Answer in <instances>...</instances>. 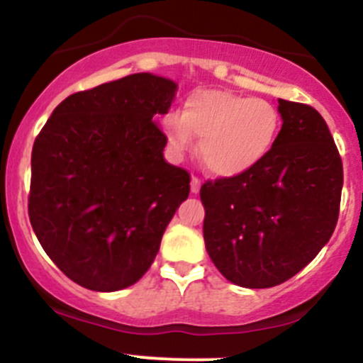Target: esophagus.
Instances as JSON below:
<instances>
[{
	"label": "esophagus",
	"mask_w": 363,
	"mask_h": 363,
	"mask_svg": "<svg viewBox=\"0 0 363 363\" xmlns=\"http://www.w3.org/2000/svg\"><path fill=\"white\" fill-rule=\"evenodd\" d=\"M201 189V178L199 177H192V182H190V190L192 194H197Z\"/></svg>",
	"instance_id": "1"
}]
</instances>
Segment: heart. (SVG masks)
<instances>
[{
  "label": "heart",
  "instance_id": "heart-1",
  "mask_svg": "<svg viewBox=\"0 0 363 363\" xmlns=\"http://www.w3.org/2000/svg\"><path fill=\"white\" fill-rule=\"evenodd\" d=\"M279 113L262 98L227 91H196L182 115L164 118L167 143L177 154L201 138L199 157L216 177H236L260 164L276 143Z\"/></svg>",
  "mask_w": 363,
  "mask_h": 363
}]
</instances>
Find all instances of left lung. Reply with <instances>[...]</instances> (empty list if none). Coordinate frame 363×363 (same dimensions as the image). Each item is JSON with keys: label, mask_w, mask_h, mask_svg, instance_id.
<instances>
[{"label": "left lung", "mask_w": 363, "mask_h": 363, "mask_svg": "<svg viewBox=\"0 0 363 363\" xmlns=\"http://www.w3.org/2000/svg\"><path fill=\"white\" fill-rule=\"evenodd\" d=\"M283 125L260 164L204 182V242L234 285L271 289L311 262L339 218L342 160L313 106L278 99Z\"/></svg>", "instance_id": "1"}]
</instances>
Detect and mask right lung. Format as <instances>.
<instances>
[{"instance_id": "right-lung-1", "label": "right lung", "mask_w": 363, "mask_h": 363, "mask_svg": "<svg viewBox=\"0 0 363 363\" xmlns=\"http://www.w3.org/2000/svg\"><path fill=\"white\" fill-rule=\"evenodd\" d=\"M177 84L136 73L62 101L31 154L29 220L69 279L115 292L150 269L190 174L164 160Z\"/></svg>"}]
</instances>
